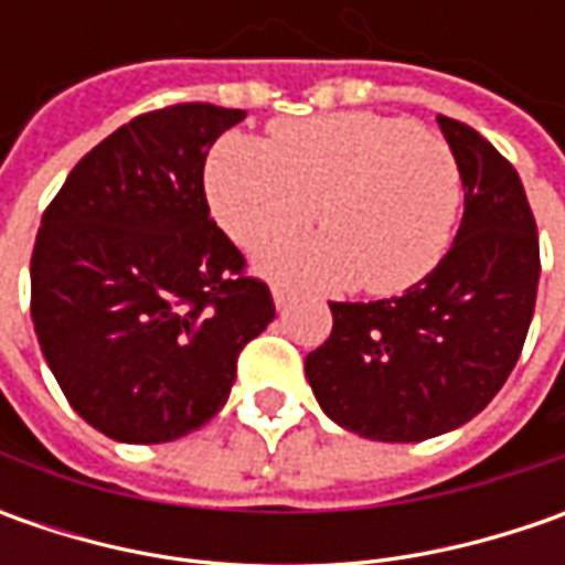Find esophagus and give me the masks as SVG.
Listing matches in <instances>:
<instances>
[{
  "label": "esophagus",
  "instance_id": "esophagus-1",
  "mask_svg": "<svg viewBox=\"0 0 565 565\" xmlns=\"http://www.w3.org/2000/svg\"><path fill=\"white\" fill-rule=\"evenodd\" d=\"M273 301H276V311H289L295 305V295L289 289H282V286H276L273 289Z\"/></svg>",
  "mask_w": 565,
  "mask_h": 565
}]
</instances>
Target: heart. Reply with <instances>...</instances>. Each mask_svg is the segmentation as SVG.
Returning <instances> with one entry per match:
<instances>
[{"mask_svg": "<svg viewBox=\"0 0 565 565\" xmlns=\"http://www.w3.org/2000/svg\"><path fill=\"white\" fill-rule=\"evenodd\" d=\"M213 220L264 248L311 216L320 235L260 254V270L301 286L399 295L444 264L462 213L452 147L412 121L337 113L282 121L267 143L228 135L204 172Z\"/></svg>", "mask_w": 565, "mask_h": 565, "instance_id": "heart-1", "label": "heart"}]
</instances>
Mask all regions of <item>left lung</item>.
<instances>
[{
  "mask_svg": "<svg viewBox=\"0 0 565 565\" xmlns=\"http://www.w3.org/2000/svg\"><path fill=\"white\" fill-rule=\"evenodd\" d=\"M437 121L466 188L452 248L396 298L330 301L333 333L305 359L320 408L383 444L471 422L522 355L537 298V226L519 172L466 121Z\"/></svg>",
  "mask_w": 565,
  "mask_h": 565,
  "instance_id": "1",
  "label": "left lung"
}]
</instances>
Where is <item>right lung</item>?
<instances>
[{"label":"right lung","instance_id":"1","mask_svg":"<svg viewBox=\"0 0 565 565\" xmlns=\"http://www.w3.org/2000/svg\"><path fill=\"white\" fill-rule=\"evenodd\" d=\"M245 109L179 103L99 141L46 206L31 317L65 399L121 444H169L228 399L267 282L210 220L204 163Z\"/></svg>","mask_w":565,"mask_h":565}]
</instances>
